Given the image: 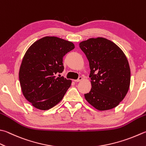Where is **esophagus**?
<instances>
[{
	"label": "esophagus",
	"instance_id": "1",
	"mask_svg": "<svg viewBox=\"0 0 146 146\" xmlns=\"http://www.w3.org/2000/svg\"><path fill=\"white\" fill-rule=\"evenodd\" d=\"M82 80V78L81 76H80V77H79V78L78 79H76V80H74V81H75V82H80Z\"/></svg>",
	"mask_w": 146,
	"mask_h": 146
}]
</instances>
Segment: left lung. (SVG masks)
I'll use <instances>...</instances> for the list:
<instances>
[{"label": "left lung", "instance_id": "8db88e82", "mask_svg": "<svg viewBox=\"0 0 146 146\" xmlns=\"http://www.w3.org/2000/svg\"><path fill=\"white\" fill-rule=\"evenodd\" d=\"M89 61L92 89L84 94L88 102L99 111L113 109L127 93L130 68L123 51L103 37L91 38L79 43Z\"/></svg>", "mask_w": 146, "mask_h": 146}]
</instances>
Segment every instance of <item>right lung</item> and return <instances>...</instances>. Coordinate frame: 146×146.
<instances>
[{"mask_svg": "<svg viewBox=\"0 0 146 146\" xmlns=\"http://www.w3.org/2000/svg\"><path fill=\"white\" fill-rule=\"evenodd\" d=\"M75 46L56 37H44L32 44L23 56L19 79L24 97L35 108L48 110L62 100L71 81L60 74L63 58Z\"/></svg>", "mask_w": 146, "mask_h": 146, "instance_id": "1", "label": "right lung"}]
</instances>
